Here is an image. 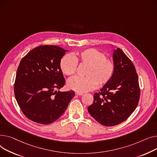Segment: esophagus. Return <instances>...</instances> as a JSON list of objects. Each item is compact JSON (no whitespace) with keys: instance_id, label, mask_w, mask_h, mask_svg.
Segmentation results:
<instances>
[{"instance_id":"esophagus-1","label":"esophagus","mask_w":157,"mask_h":157,"mask_svg":"<svg viewBox=\"0 0 157 157\" xmlns=\"http://www.w3.org/2000/svg\"><path fill=\"white\" fill-rule=\"evenodd\" d=\"M75 94H76V95H78V96H82V95H83V93H79V92H76Z\"/></svg>"}]
</instances>
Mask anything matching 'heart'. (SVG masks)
<instances>
[{"label":"heart","instance_id":"heart-1","mask_svg":"<svg viewBox=\"0 0 157 157\" xmlns=\"http://www.w3.org/2000/svg\"><path fill=\"white\" fill-rule=\"evenodd\" d=\"M78 63L87 65L84 71L86 77L70 78L67 87L79 93L93 90L98 85L103 86L108 84L115 72L113 61L106 58L105 53L93 48L75 52L73 56L64 55L60 60L59 67L63 74L71 76L76 73Z\"/></svg>","mask_w":157,"mask_h":157}]
</instances>
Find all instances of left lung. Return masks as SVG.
Masks as SVG:
<instances>
[{"instance_id": "8db88e82", "label": "left lung", "mask_w": 157, "mask_h": 157, "mask_svg": "<svg viewBox=\"0 0 157 157\" xmlns=\"http://www.w3.org/2000/svg\"><path fill=\"white\" fill-rule=\"evenodd\" d=\"M113 76L98 93L88 112L105 126H113L125 121L139 103L140 88L135 67L122 49L113 51Z\"/></svg>"}]
</instances>
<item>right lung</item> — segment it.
<instances>
[{
  "label": "right lung",
  "instance_id": "1",
  "mask_svg": "<svg viewBox=\"0 0 157 157\" xmlns=\"http://www.w3.org/2000/svg\"><path fill=\"white\" fill-rule=\"evenodd\" d=\"M67 51L56 45H40L20 61L14 95L23 114L35 122L47 125L56 121L75 96L73 90H55L65 84L59 63Z\"/></svg>",
  "mask_w": 157,
  "mask_h": 157
}]
</instances>
